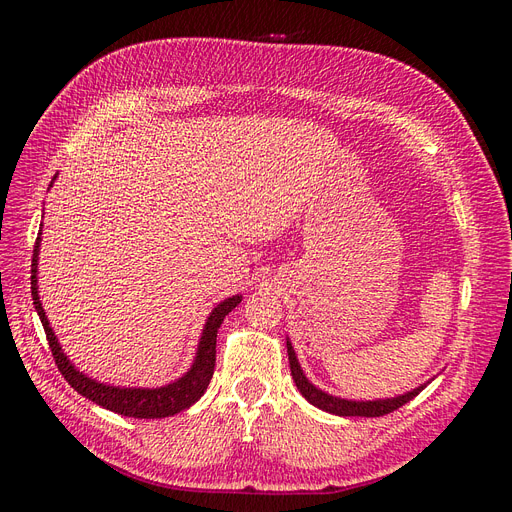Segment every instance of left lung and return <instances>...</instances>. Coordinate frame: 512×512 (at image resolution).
<instances>
[{
	"instance_id": "8db88e82",
	"label": "left lung",
	"mask_w": 512,
	"mask_h": 512,
	"mask_svg": "<svg viewBox=\"0 0 512 512\" xmlns=\"http://www.w3.org/2000/svg\"><path fill=\"white\" fill-rule=\"evenodd\" d=\"M286 348H288V361H290V374L294 378V384H297V389L301 391V395L309 401V404L329 412V414H337V416H384L389 414L397 408H401L404 404H408L410 399H414L418 393H421L425 384L416 386V389L404 393V395H397V397H386V399H371V401H354V399H342V397H335L324 393L318 386H314L312 382L307 380V376L303 374L301 363L297 359V352H294L290 339H286Z\"/></svg>"
}]
</instances>
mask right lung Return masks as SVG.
<instances>
[{
  "mask_svg": "<svg viewBox=\"0 0 512 512\" xmlns=\"http://www.w3.org/2000/svg\"><path fill=\"white\" fill-rule=\"evenodd\" d=\"M53 185V181H51ZM40 235L34 245V258H32V299L34 307L40 316V322L44 327L46 339H49V348L53 352V359L57 369L61 371V376L68 380V384L76 393H81L83 397L91 399L94 404L117 412L121 416H134V418H164V416H173L185 408H190L192 404L205 395L207 386L213 378V367H215V339H218V329L222 327L224 318L228 312H232L239 303H241V294H232V297L224 299L220 305H215L211 309V314L203 327V335L198 339V348L192 367L185 371L181 378L175 382L156 386V389H143V386H113L106 382H98L94 378H89L83 371L76 369L68 356L61 350L57 335L53 333L49 318H46L44 307L40 303V294H38V254H40Z\"/></svg>",
  "mask_w": 512,
  "mask_h": 512,
  "instance_id": "obj_1",
  "label": "right lung"
}]
</instances>
